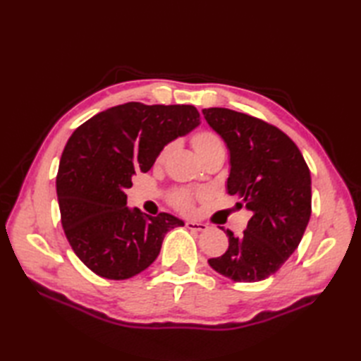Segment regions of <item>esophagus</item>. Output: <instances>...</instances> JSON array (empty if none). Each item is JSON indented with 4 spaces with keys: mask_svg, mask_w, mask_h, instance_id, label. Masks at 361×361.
Here are the masks:
<instances>
[{
    "mask_svg": "<svg viewBox=\"0 0 361 361\" xmlns=\"http://www.w3.org/2000/svg\"><path fill=\"white\" fill-rule=\"evenodd\" d=\"M186 228H188V229H192V231H206V229H208V225L202 224V221L188 220V221H186Z\"/></svg>",
    "mask_w": 361,
    "mask_h": 361,
    "instance_id": "obj_1",
    "label": "esophagus"
}]
</instances>
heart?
Returning <instances> with one entry per match:
<instances>
[{
    "instance_id": "1",
    "label": "heart",
    "mask_w": 361,
    "mask_h": 361,
    "mask_svg": "<svg viewBox=\"0 0 361 361\" xmlns=\"http://www.w3.org/2000/svg\"><path fill=\"white\" fill-rule=\"evenodd\" d=\"M190 142H192V147L195 149L198 157H200L202 159L204 157H208L212 152L224 149V141L220 140V136L217 133L211 132V130H198V132L194 133L192 137H190ZM169 149H171V145H164V147L159 150V153L157 155V159H155L157 166H161L164 163ZM194 198H195L194 194L188 192V190H176V192H173V195H172V204L176 209L189 212L194 206Z\"/></svg>"
}]
</instances>
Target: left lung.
<instances>
[{
	"mask_svg": "<svg viewBox=\"0 0 361 361\" xmlns=\"http://www.w3.org/2000/svg\"><path fill=\"white\" fill-rule=\"evenodd\" d=\"M204 119L229 150L226 190L237 208L251 212L228 250L208 262L235 282H257L276 273L301 242L312 214V180L302 153L268 122L229 109H204Z\"/></svg>",
	"mask_w": 361,
	"mask_h": 361,
	"instance_id": "8db88e82",
	"label": "left lung"
}]
</instances>
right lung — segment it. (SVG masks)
Here are the masks:
<instances>
[{
    "instance_id": "right-lung-1",
    "label": "right lung",
    "mask_w": 361,
    "mask_h": 361,
    "mask_svg": "<svg viewBox=\"0 0 361 361\" xmlns=\"http://www.w3.org/2000/svg\"><path fill=\"white\" fill-rule=\"evenodd\" d=\"M200 124L194 105L127 102L75 128L60 158L57 198L62 226L83 264L106 279H128L159 255L164 235L185 221L127 206L126 189L159 150Z\"/></svg>"
}]
</instances>
